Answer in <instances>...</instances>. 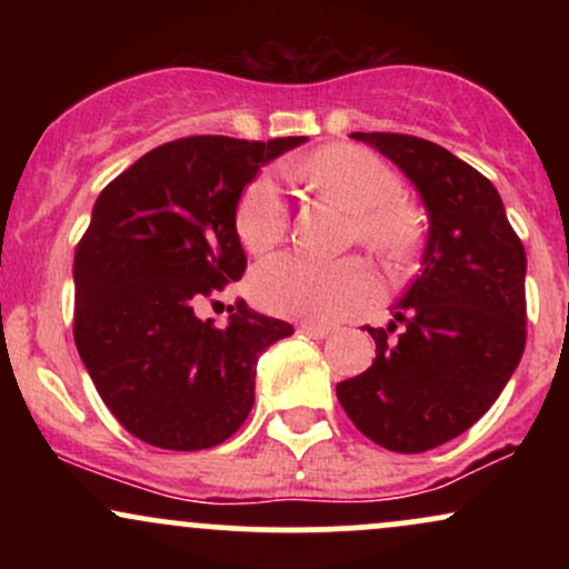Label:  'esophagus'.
I'll list each match as a JSON object with an SVG mask.
<instances>
[{
	"mask_svg": "<svg viewBox=\"0 0 569 569\" xmlns=\"http://www.w3.org/2000/svg\"><path fill=\"white\" fill-rule=\"evenodd\" d=\"M297 331H299V335L310 337V339H326L331 335L329 326H321V323H302Z\"/></svg>",
	"mask_w": 569,
	"mask_h": 569,
	"instance_id": "1",
	"label": "esophagus"
}]
</instances>
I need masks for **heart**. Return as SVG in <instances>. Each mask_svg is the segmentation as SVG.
<instances>
[{
	"label": "heart",
	"mask_w": 569,
	"mask_h": 569,
	"mask_svg": "<svg viewBox=\"0 0 569 569\" xmlns=\"http://www.w3.org/2000/svg\"><path fill=\"white\" fill-rule=\"evenodd\" d=\"M305 176L326 198L356 213V234L382 257H401L415 243L417 217L398 200L401 181L375 152L350 143L326 147L307 162ZM289 227L280 184L270 173L257 176L234 208V232L248 253H262L283 240ZM253 299L278 316L331 323L358 310L375 291L367 267L356 259L312 262L299 253H280L259 264L251 278Z\"/></svg>",
	"instance_id": "heart-1"
}]
</instances>
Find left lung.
<instances>
[{
    "label": "left lung",
    "mask_w": 569,
    "mask_h": 569,
    "mask_svg": "<svg viewBox=\"0 0 569 569\" xmlns=\"http://www.w3.org/2000/svg\"><path fill=\"white\" fill-rule=\"evenodd\" d=\"M411 181L428 213L420 276L388 329H369L377 358L337 385L352 426L390 452H426L466 433L498 401L527 342L525 246L492 181L439 143L350 133ZM405 323L398 340L387 335Z\"/></svg>",
    "instance_id": "8db88e82"
}]
</instances>
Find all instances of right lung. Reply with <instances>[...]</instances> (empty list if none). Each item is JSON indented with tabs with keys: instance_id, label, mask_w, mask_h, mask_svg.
Segmentation results:
<instances>
[{
	"instance_id": "1",
	"label": "right lung",
	"mask_w": 569,
	"mask_h": 569,
	"mask_svg": "<svg viewBox=\"0 0 569 569\" xmlns=\"http://www.w3.org/2000/svg\"><path fill=\"white\" fill-rule=\"evenodd\" d=\"M307 136H189L152 149L98 194L74 253V342L98 396L136 439L217 447L253 407L259 356L293 326L206 299L243 278L234 208L259 168Z\"/></svg>"
}]
</instances>
